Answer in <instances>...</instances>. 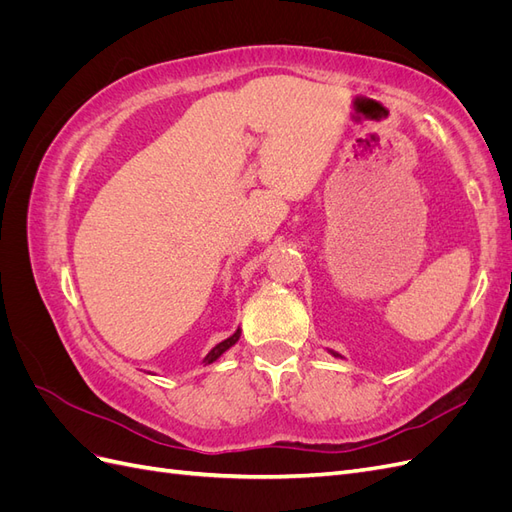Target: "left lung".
<instances>
[{
  "label": "left lung",
  "mask_w": 512,
  "mask_h": 512,
  "mask_svg": "<svg viewBox=\"0 0 512 512\" xmlns=\"http://www.w3.org/2000/svg\"><path fill=\"white\" fill-rule=\"evenodd\" d=\"M333 356H339V359H342V354H337V352H333V350H329Z\"/></svg>",
  "instance_id": "1"
}]
</instances>
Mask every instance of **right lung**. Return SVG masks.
Instances as JSON below:
<instances>
[{
    "mask_svg": "<svg viewBox=\"0 0 512 512\" xmlns=\"http://www.w3.org/2000/svg\"><path fill=\"white\" fill-rule=\"evenodd\" d=\"M239 337H241V329H237V331L232 333L228 339H224V342H220L218 346L211 348V352L205 356L203 363H205V365H209V363H213V361H218L220 356H222V354H224L228 348H232V346H235V344L239 342Z\"/></svg>",
    "mask_w": 512,
    "mask_h": 512,
    "instance_id": "obj_1",
    "label": "right lung"
}]
</instances>
